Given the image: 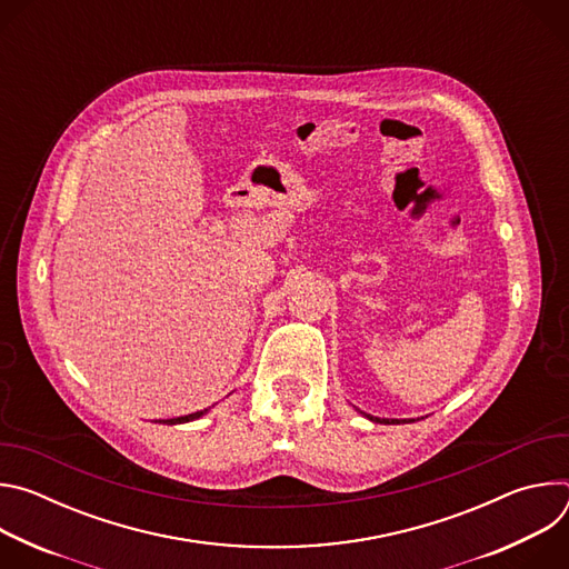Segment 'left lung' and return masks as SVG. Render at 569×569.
<instances>
[{
	"instance_id": "1",
	"label": "left lung",
	"mask_w": 569,
	"mask_h": 569,
	"mask_svg": "<svg viewBox=\"0 0 569 569\" xmlns=\"http://www.w3.org/2000/svg\"><path fill=\"white\" fill-rule=\"evenodd\" d=\"M369 421H376V423H410L415 419H378V417H371V415H365Z\"/></svg>"
}]
</instances>
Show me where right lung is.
Returning a JSON list of instances; mask_svg holds the SVG:
<instances>
[{
    "label": "right lung",
    "mask_w": 569,
    "mask_h": 569,
    "mask_svg": "<svg viewBox=\"0 0 569 569\" xmlns=\"http://www.w3.org/2000/svg\"><path fill=\"white\" fill-rule=\"evenodd\" d=\"M211 410V408H209ZM209 410H200V412H193V415H187V417H178V419H159L157 423H167V426H178V423H189V421H196L200 417H204Z\"/></svg>",
    "instance_id": "1"
}]
</instances>
